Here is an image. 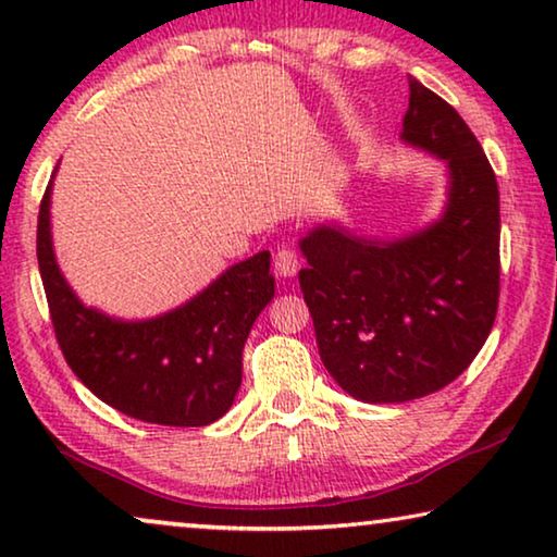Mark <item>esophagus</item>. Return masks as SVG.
<instances>
[{"label": "esophagus", "mask_w": 557, "mask_h": 557, "mask_svg": "<svg viewBox=\"0 0 557 557\" xmlns=\"http://www.w3.org/2000/svg\"><path fill=\"white\" fill-rule=\"evenodd\" d=\"M273 269H276L281 278H294L298 269H301V259H298L296 251H292V248H281L276 259H273Z\"/></svg>", "instance_id": "obj_1"}]
</instances>
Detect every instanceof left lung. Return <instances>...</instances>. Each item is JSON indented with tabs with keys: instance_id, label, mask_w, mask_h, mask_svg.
I'll use <instances>...</instances> for the list:
<instances>
[{
	"instance_id": "8db88e82",
	"label": "left lung",
	"mask_w": 557,
	"mask_h": 557,
	"mask_svg": "<svg viewBox=\"0 0 557 557\" xmlns=\"http://www.w3.org/2000/svg\"><path fill=\"white\" fill-rule=\"evenodd\" d=\"M399 138L445 165L437 219L384 238L324 221L298 240L321 361L369 405L455 382L487 342L499 296V190L478 138L414 77Z\"/></svg>"
}]
</instances>
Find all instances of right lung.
<instances>
[{
    "label": "right lung",
    "mask_w": 557,
    "mask_h": 557,
    "mask_svg": "<svg viewBox=\"0 0 557 557\" xmlns=\"http://www.w3.org/2000/svg\"><path fill=\"white\" fill-rule=\"evenodd\" d=\"M54 173L39 206L37 261L72 372L104 405L140 422L206 426L221 419L240 386L248 332L276 292L271 253L228 265L203 292L160 317H110L83 304L54 256Z\"/></svg>",
    "instance_id": "right-lung-1"
}]
</instances>
